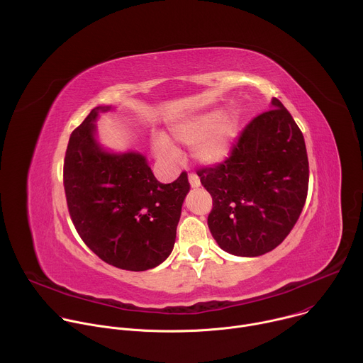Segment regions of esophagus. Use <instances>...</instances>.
<instances>
[{
    "instance_id": "obj_1",
    "label": "esophagus",
    "mask_w": 363,
    "mask_h": 363,
    "mask_svg": "<svg viewBox=\"0 0 363 363\" xmlns=\"http://www.w3.org/2000/svg\"><path fill=\"white\" fill-rule=\"evenodd\" d=\"M188 181H189V185H191V188H198V186L201 185V181H199V178H198L195 174H189V177H188Z\"/></svg>"
}]
</instances>
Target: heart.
Segmentation results:
<instances>
[{"label":"heart","mask_w":363,"mask_h":363,"mask_svg":"<svg viewBox=\"0 0 363 363\" xmlns=\"http://www.w3.org/2000/svg\"><path fill=\"white\" fill-rule=\"evenodd\" d=\"M240 118L234 108L203 111L178 119L169 126V138L179 145L194 146L192 155L201 165H216L228 158L238 136ZM155 153L162 160H174L177 152L171 142L157 135L152 139Z\"/></svg>","instance_id":"obj_1"}]
</instances>
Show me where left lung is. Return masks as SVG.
<instances>
[{"mask_svg": "<svg viewBox=\"0 0 363 363\" xmlns=\"http://www.w3.org/2000/svg\"><path fill=\"white\" fill-rule=\"evenodd\" d=\"M198 177L214 201L208 227L217 244L233 255H263L289 235L306 202L303 133L273 97L270 111L244 128L230 157Z\"/></svg>", "mask_w": 363, "mask_h": 363, "instance_id": "obj_1", "label": "left lung"}]
</instances>
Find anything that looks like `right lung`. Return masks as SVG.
<instances>
[{
    "label": "right lung",
    "mask_w": 363,
    "mask_h": 363,
    "mask_svg": "<svg viewBox=\"0 0 363 363\" xmlns=\"http://www.w3.org/2000/svg\"><path fill=\"white\" fill-rule=\"evenodd\" d=\"M112 109L94 108L69 139L63 171L67 206L79 235L103 262L145 272L172 252L189 182L182 172L161 184L142 153L103 146L94 123Z\"/></svg>",
    "instance_id": "add662e5"
}]
</instances>
